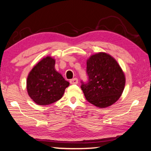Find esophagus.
Returning a JSON list of instances; mask_svg holds the SVG:
<instances>
[{
  "instance_id": "obj_1",
  "label": "esophagus",
  "mask_w": 151,
  "mask_h": 151,
  "mask_svg": "<svg viewBox=\"0 0 151 151\" xmlns=\"http://www.w3.org/2000/svg\"><path fill=\"white\" fill-rule=\"evenodd\" d=\"M78 83V78H76L71 79V80H70L71 84H77Z\"/></svg>"
}]
</instances>
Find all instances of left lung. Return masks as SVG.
<instances>
[{
    "mask_svg": "<svg viewBox=\"0 0 151 151\" xmlns=\"http://www.w3.org/2000/svg\"><path fill=\"white\" fill-rule=\"evenodd\" d=\"M86 64L88 80L81 85L86 99L100 108L112 105L120 98L126 83L121 67L105 52L92 55Z\"/></svg>",
    "mask_w": 151,
    "mask_h": 151,
    "instance_id": "left-lung-1",
    "label": "left lung"
}]
</instances>
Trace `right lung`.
<instances>
[{"mask_svg": "<svg viewBox=\"0 0 151 151\" xmlns=\"http://www.w3.org/2000/svg\"><path fill=\"white\" fill-rule=\"evenodd\" d=\"M55 60L51 57L39 61L27 78V93L39 105H48L62 98L69 83L55 70Z\"/></svg>", "mask_w": 151, "mask_h": 151, "instance_id": "obj_1", "label": "right lung"}]
</instances>
